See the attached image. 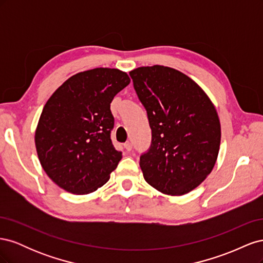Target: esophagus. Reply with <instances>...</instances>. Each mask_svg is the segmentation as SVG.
<instances>
[{
    "label": "esophagus",
    "mask_w": 263,
    "mask_h": 263,
    "mask_svg": "<svg viewBox=\"0 0 263 263\" xmlns=\"http://www.w3.org/2000/svg\"><path fill=\"white\" fill-rule=\"evenodd\" d=\"M124 147H125V149H126L127 151H130V150H132V148H133L132 142H130V141H127V142H125V144H124Z\"/></svg>",
    "instance_id": "obj_1"
}]
</instances>
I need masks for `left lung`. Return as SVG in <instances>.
<instances>
[{
    "mask_svg": "<svg viewBox=\"0 0 263 263\" xmlns=\"http://www.w3.org/2000/svg\"><path fill=\"white\" fill-rule=\"evenodd\" d=\"M153 134L140 157L144 178L159 192L186 194L212 172L220 146V122L202 87L180 71L139 67L129 72Z\"/></svg>",
    "mask_w": 263,
    "mask_h": 263,
    "instance_id": "1",
    "label": "left lung"
}]
</instances>
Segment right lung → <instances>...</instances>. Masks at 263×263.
Listing matches in <instances>:
<instances>
[{
	"instance_id": "obj_1",
	"label": "right lung",
	"mask_w": 263,
	"mask_h": 263,
	"mask_svg": "<svg viewBox=\"0 0 263 263\" xmlns=\"http://www.w3.org/2000/svg\"><path fill=\"white\" fill-rule=\"evenodd\" d=\"M129 82L121 70L95 68L70 77L47 101L35 145L43 169L59 187L89 194L109 180L122 159L110 140V103Z\"/></svg>"
}]
</instances>
